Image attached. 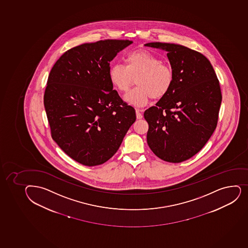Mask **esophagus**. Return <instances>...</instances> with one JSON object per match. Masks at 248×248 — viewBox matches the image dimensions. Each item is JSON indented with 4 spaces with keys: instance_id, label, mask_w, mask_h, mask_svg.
I'll return each instance as SVG.
<instances>
[{
    "instance_id": "34e87169",
    "label": "esophagus",
    "mask_w": 248,
    "mask_h": 248,
    "mask_svg": "<svg viewBox=\"0 0 248 248\" xmlns=\"http://www.w3.org/2000/svg\"><path fill=\"white\" fill-rule=\"evenodd\" d=\"M141 111H142V110H139V109L136 110V116H137V119H138V120L142 119V117H143V115L141 114Z\"/></svg>"
}]
</instances>
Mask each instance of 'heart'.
Masks as SVG:
<instances>
[{
    "label": "heart",
    "instance_id": "obj_1",
    "mask_svg": "<svg viewBox=\"0 0 248 248\" xmlns=\"http://www.w3.org/2000/svg\"><path fill=\"white\" fill-rule=\"evenodd\" d=\"M109 77L114 86L127 92L137 80L138 87L124 96L125 102L138 108L148 104L151 97L159 99L171 90L173 70L158 57L146 50H136L127 54L125 65L112 64Z\"/></svg>",
    "mask_w": 248,
    "mask_h": 248
}]
</instances>
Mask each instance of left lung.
Instances as JSON below:
<instances>
[{
    "label": "left lung",
    "instance_id": "8db88e82",
    "mask_svg": "<svg viewBox=\"0 0 248 248\" xmlns=\"http://www.w3.org/2000/svg\"><path fill=\"white\" fill-rule=\"evenodd\" d=\"M145 46L168 52L174 73L171 90L144 113L147 143L161 159L181 163L201 151L217 128L222 100L219 80L209 60L199 52L178 44Z\"/></svg>",
    "mask_w": 248,
    "mask_h": 248
}]
</instances>
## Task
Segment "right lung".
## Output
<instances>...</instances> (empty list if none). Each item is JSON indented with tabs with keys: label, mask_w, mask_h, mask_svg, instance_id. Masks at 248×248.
Here are the masks:
<instances>
[{
	"label": "right lung",
	"mask_w": 248,
	"mask_h": 248,
	"mask_svg": "<svg viewBox=\"0 0 248 248\" xmlns=\"http://www.w3.org/2000/svg\"><path fill=\"white\" fill-rule=\"evenodd\" d=\"M133 43L104 40L65 52L49 73L44 105L52 138L79 164H104L136 120L134 108L113 90L110 62Z\"/></svg>",
	"instance_id": "1"
}]
</instances>
